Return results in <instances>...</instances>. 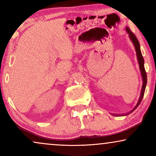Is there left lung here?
Listing matches in <instances>:
<instances>
[{
    "mask_svg": "<svg viewBox=\"0 0 156 156\" xmlns=\"http://www.w3.org/2000/svg\"><path fill=\"white\" fill-rule=\"evenodd\" d=\"M126 30L128 34L129 35L130 40H131L132 42L133 43L134 47H135V50L136 51V56H137L138 65H139L140 73H141V76H142V79H143V85H142L141 92H140V95L139 99H138L137 104H136V105L135 106V107H134L133 109L131 111V112L127 113V114H126L124 115H123V116H126V115H129V114H131V113L133 112V111L135 110L138 106H139V104H140V102H141L142 99H143V97H144V92H145V90H146V84H147V74H146V70H145L144 59V57H143V55L141 54V52H140L139 42H138V39L136 38V35H134L133 33H132V32L131 31V30H130L129 27H126ZM114 116H118V115L115 114Z\"/></svg>",
    "mask_w": 156,
    "mask_h": 156,
    "instance_id": "left-lung-1",
    "label": "left lung"
}]
</instances>
